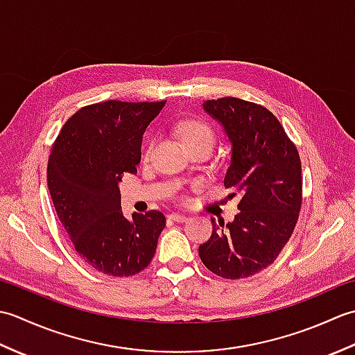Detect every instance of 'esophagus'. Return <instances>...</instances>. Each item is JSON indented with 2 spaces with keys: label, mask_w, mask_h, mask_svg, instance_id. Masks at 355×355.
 <instances>
[{
  "label": "esophagus",
  "mask_w": 355,
  "mask_h": 355,
  "mask_svg": "<svg viewBox=\"0 0 355 355\" xmlns=\"http://www.w3.org/2000/svg\"><path fill=\"white\" fill-rule=\"evenodd\" d=\"M169 218L175 223H186L187 220H189V218H187L186 215H180V214H171Z\"/></svg>",
  "instance_id": "34e87169"
}]
</instances>
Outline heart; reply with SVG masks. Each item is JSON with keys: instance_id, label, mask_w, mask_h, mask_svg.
<instances>
[{"instance_id": "1", "label": "heart", "mask_w": 355, "mask_h": 355, "mask_svg": "<svg viewBox=\"0 0 355 355\" xmlns=\"http://www.w3.org/2000/svg\"><path fill=\"white\" fill-rule=\"evenodd\" d=\"M178 134L189 149H192L195 146H201V145H209L214 148L215 139H216L214 128L210 126L207 122H205V120L195 119V117L182 120V122L178 123ZM154 143H155L154 140H149L146 143L145 149H143L141 158L145 162H148L150 154H153Z\"/></svg>"}]
</instances>
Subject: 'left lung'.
<instances>
[{"mask_svg": "<svg viewBox=\"0 0 355 355\" xmlns=\"http://www.w3.org/2000/svg\"><path fill=\"white\" fill-rule=\"evenodd\" d=\"M232 141L224 186L239 197L229 224L212 218V236L198 248L202 263L225 279L267 268L296 227L302 206V166L297 148L273 112L238 97L205 102Z\"/></svg>", "mask_w": 355, "mask_h": 355, "instance_id": "left-lung-1", "label": "left lung"}]
</instances>
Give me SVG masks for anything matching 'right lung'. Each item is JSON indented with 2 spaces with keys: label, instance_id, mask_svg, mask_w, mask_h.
<instances>
[{
  "label": "right lung",
  "instance_id": "right-lung-1",
  "mask_svg": "<svg viewBox=\"0 0 355 355\" xmlns=\"http://www.w3.org/2000/svg\"><path fill=\"white\" fill-rule=\"evenodd\" d=\"M160 102L105 101L67 120L51 146L47 184L73 248L99 273L128 277L153 261L166 218L158 210L125 218L119 182L137 173L141 135Z\"/></svg>",
  "mask_w": 355,
  "mask_h": 355
}]
</instances>
